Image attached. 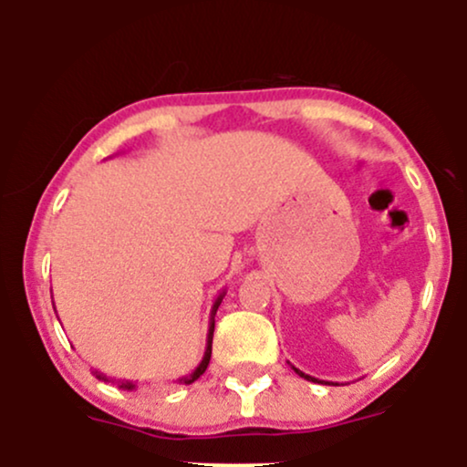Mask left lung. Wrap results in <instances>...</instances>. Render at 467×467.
Wrapping results in <instances>:
<instances>
[{
  "label": "left lung",
  "instance_id": "left-lung-1",
  "mask_svg": "<svg viewBox=\"0 0 467 467\" xmlns=\"http://www.w3.org/2000/svg\"><path fill=\"white\" fill-rule=\"evenodd\" d=\"M294 371H296L298 375H301V378H305V379H309V382H320V379H316V378H312V375H307V373H303V371H298L296 367H292ZM320 384H325V382H320Z\"/></svg>",
  "mask_w": 467,
  "mask_h": 467
}]
</instances>
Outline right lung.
<instances>
[{"label": "right lung", "mask_w": 467, "mask_h": 467, "mask_svg": "<svg viewBox=\"0 0 467 467\" xmlns=\"http://www.w3.org/2000/svg\"><path fill=\"white\" fill-rule=\"evenodd\" d=\"M223 296H226V292L219 294L217 301L213 303V309H211V325H208V336H206V351H203L202 362L197 364V368H195V371H192L191 375H184V378H180V379H178L180 384H192L197 378H200V375H202L203 371H206L208 362H211V353H213V331H215V314H217L219 305H222V301H223ZM94 375H96V378H99V379H103V382H111V378H107L105 373L94 371ZM118 389L133 390V389H136V382H130V379H122V382H118Z\"/></svg>", "instance_id": "1"}]
</instances>
